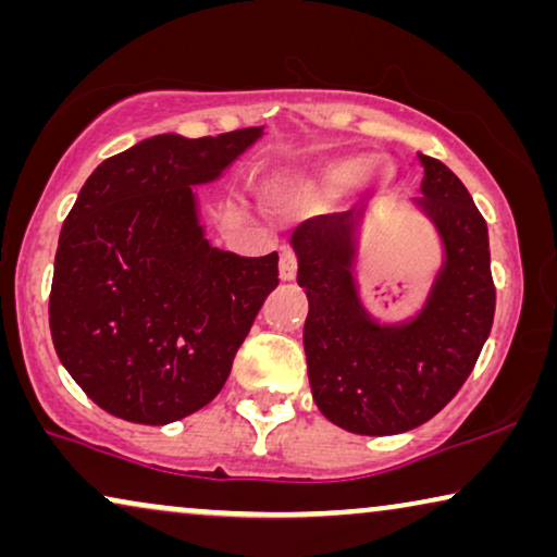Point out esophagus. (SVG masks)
<instances>
[{
  "label": "esophagus",
  "mask_w": 557,
  "mask_h": 557,
  "mask_svg": "<svg viewBox=\"0 0 557 557\" xmlns=\"http://www.w3.org/2000/svg\"><path fill=\"white\" fill-rule=\"evenodd\" d=\"M278 276L281 281H294L296 278V256L294 250H281V261H278Z\"/></svg>",
  "instance_id": "obj_1"
}]
</instances>
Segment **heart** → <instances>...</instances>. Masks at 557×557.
Segmentation results:
<instances>
[{
  "label": "heart",
  "instance_id": "1",
  "mask_svg": "<svg viewBox=\"0 0 557 557\" xmlns=\"http://www.w3.org/2000/svg\"><path fill=\"white\" fill-rule=\"evenodd\" d=\"M372 170V157L368 154H349L337 157L330 162L314 166L311 172H284L271 182V193H288V189H317V193L339 195L345 189L355 187L364 180V174Z\"/></svg>",
  "mask_w": 557,
  "mask_h": 557
}]
</instances>
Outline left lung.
<instances>
[{"mask_svg": "<svg viewBox=\"0 0 557 557\" xmlns=\"http://www.w3.org/2000/svg\"><path fill=\"white\" fill-rule=\"evenodd\" d=\"M421 200L441 263L413 317L383 322L364 304L357 258L364 218L345 212L299 225L292 248L309 299L304 322L309 385L334 425L393 436L431 421L474 370L494 322L490 233L469 189L438 159L418 154Z\"/></svg>", "mask_w": 557, "mask_h": 557, "instance_id": "left-lung-1", "label": "left lung"}]
</instances>
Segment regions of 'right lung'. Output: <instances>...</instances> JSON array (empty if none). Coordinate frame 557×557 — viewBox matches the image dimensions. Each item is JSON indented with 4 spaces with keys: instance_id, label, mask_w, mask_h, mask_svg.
I'll return each mask as SVG.
<instances>
[{
    "instance_id": "right-lung-1",
    "label": "right lung",
    "mask_w": 557,
    "mask_h": 557,
    "mask_svg": "<svg viewBox=\"0 0 557 557\" xmlns=\"http://www.w3.org/2000/svg\"><path fill=\"white\" fill-rule=\"evenodd\" d=\"M263 128L157 134L106 159L81 187L58 240L50 334L106 413L166 425L208 406L231 375L278 286V253L212 246L195 187L223 177Z\"/></svg>"
}]
</instances>
